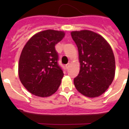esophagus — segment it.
Listing matches in <instances>:
<instances>
[{
	"label": "esophagus",
	"instance_id": "obj_1",
	"mask_svg": "<svg viewBox=\"0 0 129 129\" xmlns=\"http://www.w3.org/2000/svg\"><path fill=\"white\" fill-rule=\"evenodd\" d=\"M70 67V64L69 63H67V64L66 65V69H69V68Z\"/></svg>",
	"mask_w": 129,
	"mask_h": 129
}]
</instances>
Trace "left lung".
Wrapping results in <instances>:
<instances>
[{
  "mask_svg": "<svg viewBox=\"0 0 129 129\" xmlns=\"http://www.w3.org/2000/svg\"><path fill=\"white\" fill-rule=\"evenodd\" d=\"M71 36L77 46L80 64L74 85L86 97H99L109 88L115 76L112 49L102 36L92 31H73Z\"/></svg>",
  "mask_w": 129,
  "mask_h": 129,
  "instance_id": "1",
  "label": "left lung"
}]
</instances>
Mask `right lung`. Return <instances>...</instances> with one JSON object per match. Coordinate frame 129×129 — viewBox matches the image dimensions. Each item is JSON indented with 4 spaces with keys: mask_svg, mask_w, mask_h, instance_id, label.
Wrapping results in <instances>:
<instances>
[{
    "mask_svg": "<svg viewBox=\"0 0 129 129\" xmlns=\"http://www.w3.org/2000/svg\"><path fill=\"white\" fill-rule=\"evenodd\" d=\"M64 36L62 31H42L32 36L23 48L19 58V77L32 94L49 97L59 87L63 73L58 64L55 45Z\"/></svg>",
    "mask_w": 129,
    "mask_h": 129,
    "instance_id": "add662e5",
    "label": "right lung"
}]
</instances>
